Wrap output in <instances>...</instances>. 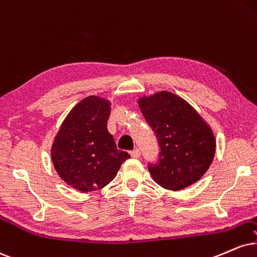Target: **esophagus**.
<instances>
[{
    "label": "esophagus",
    "instance_id": "1",
    "mask_svg": "<svg viewBox=\"0 0 257 257\" xmlns=\"http://www.w3.org/2000/svg\"><path fill=\"white\" fill-rule=\"evenodd\" d=\"M131 156H132V158H135V159H138V158H140V156H141L140 150H138V149L132 150V152H131Z\"/></svg>",
    "mask_w": 257,
    "mask_h": 257
}]
</instances>
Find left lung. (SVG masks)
Returning a JSON list of instances; mask_svg holds the SVG:
<instances>
[{"label": "left lung", "mask_w": 257, "mask_h": 257, "mask_svg": "<svg viewBox=\"0 0 257 257\" xmlns=\"http://www.w3.org/2000/svg\"><path fill=\"white\" fill-rule=\"evenodd\" d=\"M138 105L159 142V162L148 167L154 182L173 191L198 182L215 155L216 142L210 126L176 93L143 96Z\"/></svg>", "instance_id": "1"}]
</instances>
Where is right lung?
Wrapping results in <instances>:
<instances>
[{
	"label": "right lung",
	"instance_id": "obj_1",
	"mask_svg": "<svg viewBox=\"0 0 257 257\" xmlns=\"http://www.w3.org/2000/svg\"><path fill=\"white\" fill-rule=\"evenodd\" d=\"M110 102L89 96L63 120L51 146V161L60 178L81 192L104 188L116 176L128 153L116 149L107 130Z\"/></svg>",
	"mask_w": 257,
	"mask_h": 257
}]
</instances>
